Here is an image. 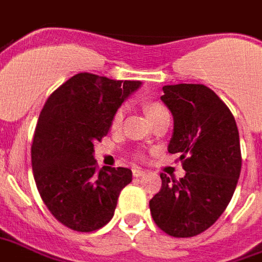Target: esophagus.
<instances>
[{
  "label": "esophagus",
  "mask_w": 262,
  "mask_h": 262,
  "mask_svg": "<svg viewBox=\"0 0 262 262\" xmlns=\"http://www.w3.org/2000/svg\"><path fill=\"white\" fill-rule=\"evenodd\" d=\"M133 174H134V177H141V176L145 174V170H142V169H139V167H134V169H133Z\"/></svg>",
  "instance_id": "esophagus-1"
}]
</instances>
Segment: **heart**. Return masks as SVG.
Segmentation results:
<instances>
[{
	"mask_svg": "<svg viewBox=\"0 0 262 262\" xmlns=\"http://www.w3.org/2000/svg\"><path fill=\"white\" fill-rule=\"evenodd\" d=\"M145 112H146V116L149 117V120L154 123L156 118L162 117V116H165V114H169L167 110L165 108V106H162L160 103H149V104H146L145 106ZM124 117V110L123 108H118L117 112L114 113V116H113L112 120V127L113 128H117L120 127V124L123 121Z\"/></svg>",
	"mask_w": 262,
	"mask_h": 262,
	"instance_id": "obj_1",
	"label": "heart"
}]
</instances>
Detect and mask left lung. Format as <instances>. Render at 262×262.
I'll list each match as a JSON object with an SVG mask.
<instances>
[{
  "label": "left lung",
  "instance_id": "left-lung-1",
  "mask_svg": "<svg viewBox=\"0 0 262 262\" xmlns=\"http://www.w3.org/2000/svg\"><path fill=\"white\" fill-rule=\"evenodd\" d=\"M160 99L174 123L167 150L180 155L186 176L177 181L160 174L150 213L167 234L192 237L211 228L232 200L242 170L238 129L228 106L205 85H166Z\"/></svg>",
  "mask_w": 262,
  "mask_h": 262
}]
</instances>
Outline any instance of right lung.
Returning <instances> with one entry per match:
<instances>
[{
  "mask_svg": "<svg viewBox=\"0 0 262 262\" xmlns=\"http://www.w3.org/2000/svg\"><path fill=\"white\" fill-rule=\"evenodd\" d=\"M142 83L76 74L47 99L32 144V169L53 216L76 232L97 230L114 215L127 167L97 170L93 142L107 135L114 113Z\"/></svg>",
  "mask_w": 262,
  "mask_h": 262,
  "instance_id": "obj_1",
  "label": "right lung"
}]
</instances>
